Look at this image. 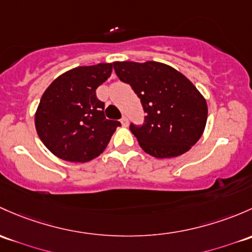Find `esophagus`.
I'll list each match as a JSON object with an SVG mask.
<instances>
[{"instance_id": "34e87169", "label": "esophagus", "mask_w": 252, "mask_h": 252, "mask_svg": "<svg viewBox=\"0 0 252 252\" xmlns=\"http://www.w3.org/2000/svg\"><path fill=\"white\" fill-rule=\"evenodd\" d=\"M121 123H122V126H128V124H129L128 118H126V116H123V117L121 118Z\"/></svg>"}]
</instances>
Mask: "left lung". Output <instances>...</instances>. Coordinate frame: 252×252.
<instances>
[{
  "instance_id": "1",
  "label": "left lung",
  "mask_w": 252,
  "mask_h": 252,
  "mask_svg": "<svg viewBox=\"0 0 252 252\" xmlns=\"http://www.w3.org/2000/svg\"><path fill=\"white\" fill-rule=\"evenodd\" d=\"M113 68L122 82L130 84L146 112L142 126L130 124L140 147L156 158L189 151L203 135L208 118V105L194 84L157 62H116Z\"/></svg>"
}]
</instances>
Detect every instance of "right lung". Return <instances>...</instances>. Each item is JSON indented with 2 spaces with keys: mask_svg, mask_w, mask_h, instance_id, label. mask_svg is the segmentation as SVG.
Masks as SVG:
<instances>
[{
  "mask_svg": "<svg viewBox=\"0 0 252 252\" xmlns=\"http://www.w3.org/2000/svg\"><path fill=\"white\" fill-rule=\"evenodd\" d=\"M112 63L78 66L55 78L43 93L35 115L39 139L67 161L86 163L107 147L118 121L106 119L96 88L111 76Z\"/></svg>",
  "mask_w": 252,
  "mask_h": 252,
  "instance_id": "right-lung-1",
  "label": "right lung"
}]
</instances>
